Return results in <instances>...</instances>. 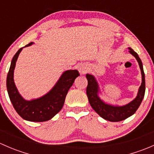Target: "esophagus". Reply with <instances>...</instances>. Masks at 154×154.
<instances>
[{
    "label": "esophagus",
    "instance_id": "1",
    "mask_svg": "<svg viewBox=\"0 0 154 154\" xmlns=\"http://www.w3.org/2000/svg\"><path fill=\"white\" fill-rule=\"evenodd\" d=\"M88 67L86 66H85V65H82L79 68V71H80V72L81 74H86L87 71H88Z\"/></svg>",
    "mask_w": 154,
    "mask_h": 154
}]
</instances>
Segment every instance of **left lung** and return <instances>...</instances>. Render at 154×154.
<instances>
[{"mask_svg": "<svg viewBox=\"0 0 154 154\" xmlns=\"http://www.w3.org/2000/svg\"><path fill=\"white\" fill-rule=\"evenodd\" d=\"M129 49H130V54L136 57V60L139 63L141 73H142V84L139 87L136 98L127 104L122 106H113V105L107 104L105 102H103L98 96L99 86L96 79L91 74H86V78L88 80L86 94L90 105L100 117L109 122H121L133 116L140 106L144 98V92H145V79H144L142 63L138 56L137 53L135 52L130 48H129Z\"/></svg>", "mask_w": 154, "mask_h": 154, "instance_id": "obj_1", "label": "left lung"}]
</instances>
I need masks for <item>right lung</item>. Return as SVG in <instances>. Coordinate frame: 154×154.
<instances>
[{"instance_id": "right-lung-1", "label": "right lung", "mask_w": 154, "mask_h": 154, "mask_svg": "<svg viewBox=\"0 0 154 154\" xmlns=\"http://www.w3.org/2000/svg\"><path fill=\"white\" fill-rule=\"evenodd\" d=\"M32 44V42L29 43L25 47ZM22 49L23 48H20L12 58L7 74V88L9 97L15 111L24 120L34 122H46L52 119L62 109L68 90L80 74L77 70L66 71L47 94L39 98L24 100L18 92L13 79L15 63Z\"/></svg>"}]
</instances>
